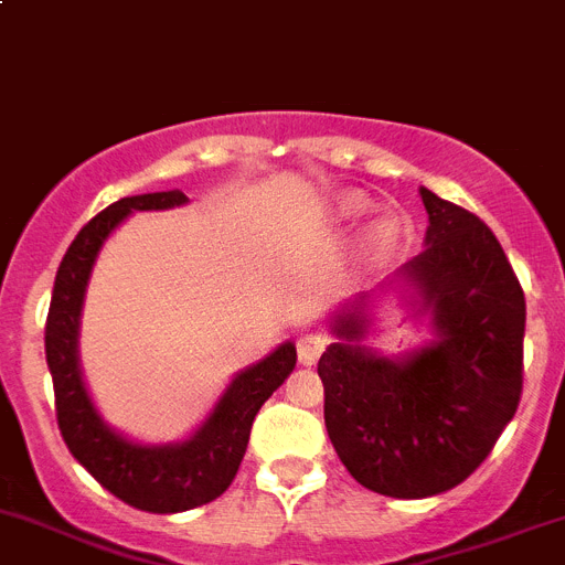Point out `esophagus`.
Here are the masks:
<instances>
[{
    "label": "esophagus",
    "mask_w": 565,
    "mask_h": 565,
    "mask_svg": "<svg viewBox=\"0 0 565 565\" xmlns=\"http://www.w3.org/2000/svg\"><path fill=\"white\" fill-rule=\"evenodd\" d=\"M298 360H301L303 365H312L315 360L320 358V352H323V349H327V340L320 338V334H315V332H307V334H301V338H298Z\"/></svg>",
    "instance_id": "obj_1"
}]
</instances>
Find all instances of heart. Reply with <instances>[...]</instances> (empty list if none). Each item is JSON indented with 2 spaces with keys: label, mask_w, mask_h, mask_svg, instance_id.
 Returning a JSON list of instances; mask_svg holds the SVG:
<instances>
[{
  "label": "heart",
  "mask_w": 565,
  "mask_h": 565,
  "mask_svg": "<svg viewBox=\"0 0 565 565\" xmlns=\"http://www.w3.org/2000/svg\"><path fill=\"white\" fill-rule=\"evenodd\" d=\"M369 207L371 202L365 200V196L345 194L343 200H340L338 211L340 216L358 220V216L369 213ZM396 238H399V222H396L394 216H380V220L369 227V233H365V247H369L371 256H385V253L396 245Z\"/></svg>",
  "instance_id": "obj_1"
}]
</instances>
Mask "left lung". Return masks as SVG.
<instances>
[{"mask_svg":"<svg viewBox=\"0 0 565 565\" xmlns=\"http://www.w3.org/2000/svg\"><path fill=\"white\" fill-rule=\"evenodd\" d=\"M425 250L380 289H403L434 338L391 354L365 343L371 295L329 320L334 343L318 360L329 439L354 481L388 498L454 490L490 456L518 411L526 301L490 227L419 188Z\"/></svg>","mask_w":565,"mask_h":565,"instance_id":"left-lung-1","label":"left lung"}]
</instances>
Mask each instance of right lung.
Segmentation results:
<instances>
[{
	"label": "right lung",
	"mask_w": 565,
	"mask_h": 565,
	"mask_svg": "<svg viewBox=\"0 0 565 565\" xmlns=\"http://www.w3.org/2000/svg\"><path fill=\"white\" fill-rule=\"evenodd\" d=\"M188 205L182 191L124 196L86 222L55 273L53 301L44 327V352L55 391V416L70 454L100 487L143 512H185L207 504L231 487L245 459L253 419L273 391L292 374L295 343H281L233 380L200 428L182 441L146 445L106 425L86 391L78 360V332L89 276L106 238L135 211Z\"/></svg>",
	"instance_id": "add662e5"
}]
</instances>
